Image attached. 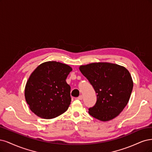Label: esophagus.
Returning a JSON list of instances; mask_svg holds the SVG:
<instances>
[{
  "label": "esophagus",
  "instance_id": "obj_1",
  "mask_svg": "<svg viewBox=\"0 0 152 152\" xmlns=\"http://www.w3.org/2000/svg\"><path fill=\"white\" fill-rule=\"evenodd\" d=\"M83 96L82 95H80V96H78L77 98V99H78V100H81L82 99H83Z\"/></svg>",
  "mask_w": 152,
  "mask_h": 152
}]
</instances>
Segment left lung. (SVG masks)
<instances>
[{"mask_svg":"<svg viewBox=\"0 0 152 152\" xmlns=\"http://www.w3.org/2000/svg\"><path fill=\"white\" fill-rule=\"evenodd\" d=\"M80 70L96 94L88 113L94 118L108 121L115 118L128 104L133 88L129 72L124 67L108 62L81 66Z\"/></svg>","mask_w":152,"mask_h":152,"instance_id":"1","label":"left lung"}]
</instances>
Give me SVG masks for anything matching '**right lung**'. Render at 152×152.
Returning <instances> with one entry per match:
<instances>
[{
	"mask_svg": "<svg viewBox=\"0 0 152 152\" xmlns=\"http://www.w3.org/2000/svg\"><path fill=\"white\" fill-rule=\"evenodd\" d=\"M72 71L68 65L48 61L38 66L27 81L24 91L30 110L43 119H52L65 112L71 102V87L66 81Z\"/></svg>",
	"mask_w": 152,
	"mask_h": 152,
	"instance_id": "add662e5",
	"label": "right lung"
}]
</instances>
